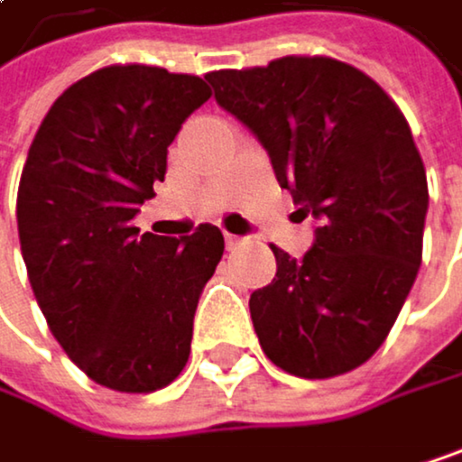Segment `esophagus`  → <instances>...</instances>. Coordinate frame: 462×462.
<instances>
[{"mask_svg":"<svg viewBox=\"0 0 462 462\" xmlns=\"http://www.w3.org/2000/svg\"><path fill=\"white\" fill-rule=\"evenodd\" d=\"M224 244H226V249H229V252H236V249H241V246H244V238H241V236H229V233H226V236H224Z\"/></svg>","mask_w":462,"mask_h":462,"instance_id":"1","label":"esophagus"}]
</instances>
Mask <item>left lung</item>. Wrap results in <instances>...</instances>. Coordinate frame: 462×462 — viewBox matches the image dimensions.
I'll list each match as a JSON object with an SVG mask.
<instances>
[{
  "instance_id": "8db88e82",
  "label": "left lung",
  "mask_w": 462,
  "mask_h": 462,
  "mask_svg": "<svg viewBox=\"0 0 462 462\" xmlns=\"http://www.w3.org/2000/svg\"><path fill=\"white\" fill-rule=\"evenodd\" d=\"M205 79L318 221L301 260L271 246L276 276L249 299L265 356L299 378L356 370L383 345L421 265L430 197L402 112L367 73L328 57Z\"/></svg>"
}]
</instances>
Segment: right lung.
Masks as SVG:
<instances>
[{"mask_svg":"<svg viewBox=\"0 0 462 462\" xmlns=\"http://www.w3.org/2000/svg\"><path fill=\"white\" fill-rule=\"evenodd\" d=\"M208 97L199 76L101 68L57 97L23 163L15 216L32 292L73 365L115 392H155L183 373L224 254L213 224L183 238L134 226Z\"/></svg>","mask_w":462,"mask_h":462,"instance_id":"add662e5","label":"right lung"}]
</instances>
